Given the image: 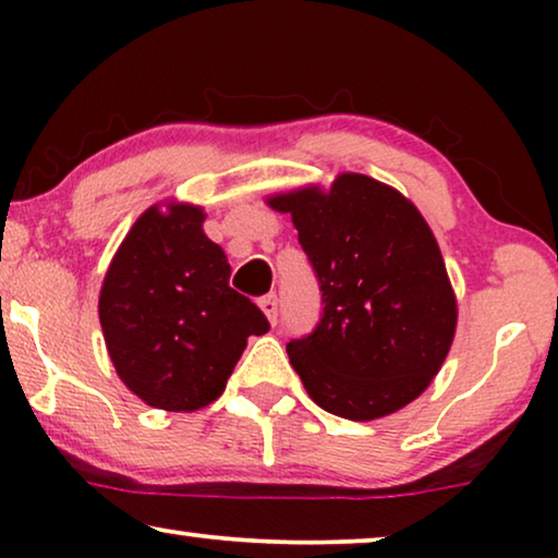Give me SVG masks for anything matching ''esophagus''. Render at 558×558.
<instances>
[{"instance_id": "34e87169", "label": "esophagus", "mask_w": 558, "mask_h": 558, "mask_svg": "<svg viewBox=\"0 0 558 558\" xmlns=\"http://www.w3.org/2000/svg\"><path fill=\"white\" fill-rule=\"evenodd\" d=\"M258 307L264 310V315H266V319H269L271 325L279 323V300H277V294L264 296V300L258 302Z\"/></svg>"}]
</instances>
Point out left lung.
Here are the masks:
<instances>
[{
  "label": "left lung",
  "mask_w": 558,
  "mask_h": 558,
  "mask_svg": "<svg viewBox=\"0 0 558 558\" xmlns=\"http://www.w3.org/2000/svg\"><path fill=\"white\" fill-rule=\"evenodd\" d=\"M266 203L292 216L323 292L315 330L287 345L310 399L371 422L422 396L452 348L457 300L416 205L357 172Z\"/></svg>",
  "instance_id": "1"
}]
</instances>
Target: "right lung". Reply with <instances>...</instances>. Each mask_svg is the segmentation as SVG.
I'll return each mask as SVG.
<instances>
[{
	"label": "right lung",
	"mask_w": 558,
	"mask_h": 558,
	"mask_svg": "<svg viewBox=\"0 0 558 558\" xmlns=\"http://www.w3.org/2000/svg\"><path fill=\"white\" fill-rule=\"evenodd\" d=\"M190 203L151 205L113 254L98 296L106 350L147 407L197 411L223 393L264 312L228 287L231 264Z\"/></svg>",
	"instance_id": "1"
}]
</instances>
